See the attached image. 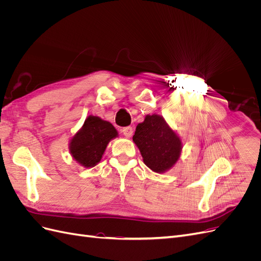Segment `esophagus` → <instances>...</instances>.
I'll list each match as a JSON object with an SVG mask.
<instances>
[{"label": "esophagus", "instance_id": "obj_1", "mask_svg": "<svg viewBox=\"0 0 261 261\" xmlns=\"http://www.w3.org/2000/svg\"><path fill=\"white\" fill-rule=\"evenodd\" d=\"M122 132H123V134H124V136L127 137V138L132 137L133 134H134V129H133V127H130V126H127V127H124V128L122 129Z\"/></svg>", "mask_w": 261, "mask_h": 261}]
</instances>
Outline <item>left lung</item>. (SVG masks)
I'll return each instance as SVG.
<instances>
[{
	"label": "left lung",
	"mask_w": 261,
	"mask_h": 261,
	"mask_svg": "<svg viewBox=\"0 0 261 261\" xmlns=\"http://www.w3.org/2000/svg\"><path fill=\"white\" fill-rule=\"evenodd\" d=\"M134 143L138 147L144 163L156 173L170 170L179 159L181 140L161 115H146L136 127Z\"/></svg>",
	"instance_id": "left-lung-1"
}]
</instances>
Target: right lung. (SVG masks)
Wrapping results in <instances>:
<instances>
[{
    "mask_svg": "<svg viewBox=\"0 0 261 261\" xmlns=\"http://www.w3.org/2000/svg\"><path fill=\"white\" fill-rule=\"evenodd\" d=\"M115 137L117 130L111 123L89 115L83 127L70 139V154L83 167L92 168L100 162L110 140Z\"/></svg>",
    "mask_w": 261,
    "mask_h": 261,
    "instance_id": "obj_1",
    "label": "right lung"
}]
</instances>
